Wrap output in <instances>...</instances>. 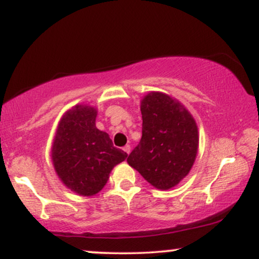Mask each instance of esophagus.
<instances>
[{
	"instance_id": "esophagus-1",
	"label": "esophagus",
	"mask_w": 259,
	"mask_h": 259,
	"mask_svg": "<svg viewBox=\"0 0 259 259\" xmlns=\"http://www.w3.org/2000/svg\"><path fill=\"white\" fill-rule=\"evenodd\" d=\"M124 151H125V152L129 154L130 153V150H132V147H130V145H126V146H124V148H123Z\"/></svg>"
}]
</instances>
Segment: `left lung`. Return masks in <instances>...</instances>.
Instances as JSON below:
<instances>
[{
	"label": "left lung",
	"instance_id": "left-lung-1",
	"mask_svg": "<svg viewBox=\"0 0 259 259\" xmlns=\"http://www.w3.org/2000/svg\"><path fill=\"white\" fill-rule=\"evenodd\" d=\"M142 138L127 163L159 190L180 183L194 165L198 148L196 121L179 101L150 92L141 101Z\"/></svg>",
	"mask_w": 259,
	"mask_h": 259
}]
</instances>
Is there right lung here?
Returning <instances> with one entry per match:
<instances>
[{
  "instance_id": "add662e5",
  "label": "right lung",
  "mask_w": 259,
  "mask_h": 259,
  "mask_svg": "<svg viewBox=\"0 0 259 259\" xmlns=\"http://www.w3.org/2000/svg\"><path fill=\"white\" fill-rule=\"evenodd\" d=\"M96 108L76 105L64 113L52 145L53 167L75 194L94 196L106 185L114 165L127 153L113 146L109 135L96 127Z\"/></svg>"
}]
</instances>
